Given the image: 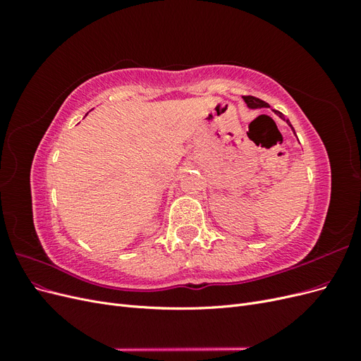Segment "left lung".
Returning <instances> with one entry per match:
<instances>
[{
	"label": "left lung",
	"instance_id": "left-lung-1",
	"mask_svg": "<svg viewBox=\"0 0 361 361\" xmlns=\"http://www.w3.org/2000/svg\"><path fill=\"white\" fill-rule=\"evenodd\" d=\"M243 97H244V101H245L247 106H248V108H253V110H255V108H268V106H269L265 101L259 99V97H255V96H243ZM274 113H276L279 117H281L283 120H285V122L292 128V125H290V122H289V118H286L280 111H276V110H274ZM292 130H293V128H292ZM293 134H295V130H293Z\"/></svg>",
	"mask_w": 361,
	"mask_h": 361
}]
</instances>
